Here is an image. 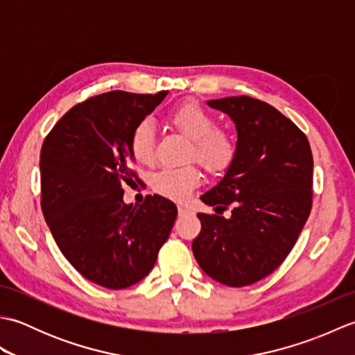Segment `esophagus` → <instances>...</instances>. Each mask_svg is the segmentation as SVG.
Masks as SVG:
<instances>
[{"label":"esophagus","instance_id":"esophagus-1","mask_svg":"<svg viewBox=\"0 0 355 355\" xmlns=\"http://www.w3.org/2000/svg\"><path fill=\"white\" fill-rule=\"evenodd\" d=\"M191 212V207H187L184 205H178V215H186Z\"/></svg>","mask_w":355,"mask_h":355}]
</instances>
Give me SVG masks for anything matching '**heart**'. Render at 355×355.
Segmentation results:
<instances>
[{"instance_id": "heart-1", "label": "heart", "mask_w": 355, "mask_h": 355, "mask_svg": "<svg viewBox=\"0 0 355 355\" xmlns=\"http://www.w3.org/2000/svg\"><path fill=\"white\" fill-rule=\"evenodd\" d=\"M169 123L175 126L186 139L192 141L191 157L210 172L227 168L235 157L236 145L232 134L223 128H215V119L197 102H184L173 110ZM131 154L141 164H153L155 158L154 128L141 122L131 137ZM200 172L193 166L178 169H163L155 173L153 187L157 193L169 200L183 201L189 197L193 187L200 184Z\"/></svg>"}]
</instances>
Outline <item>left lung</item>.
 I'll list each match as a JSON object with an SVG mask.
<instances>
[{
    "label": "left lung",
    "mask_w": 355,
    "mask_h": 355,
    "mask_svg": "<svg viewBox=\"0 0 355 355\" xmlns=\"http://www.w3.org/2000/svg\"><path fill=\"white\" fill-rule=\"evenodd\" d=\"M236 128V150L224 177L201 201L215 212L198 214L195 259L207 276L245 286L281 266L311 212L313 154L305 134L271 105L248 96L206 101Z\"/></svg>",
    "instance_id": "left-lung-1"
}]
</instances>
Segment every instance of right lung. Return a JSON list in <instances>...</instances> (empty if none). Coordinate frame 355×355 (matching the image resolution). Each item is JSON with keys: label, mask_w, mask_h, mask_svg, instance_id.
I'll return each mask as SVG.
<instances>
[{"label": "right lung", "mask_w": 355, "mask_h": 355, "mask_svg": "<svg viewBox=\"0 0 355 355\" xmlns=\"http://www.w3.org/2000/svg\"><path fill=\"white\" fill-rule=\"evenodd\" d=\"M110 92L73 107L41 149L42 214L71 266L110 290L140 282L171 235L177 206L154 195L126 205L135 128L168 96Z\"/></svg>", "instance_id": "right-lung-1"}]
</instances>
